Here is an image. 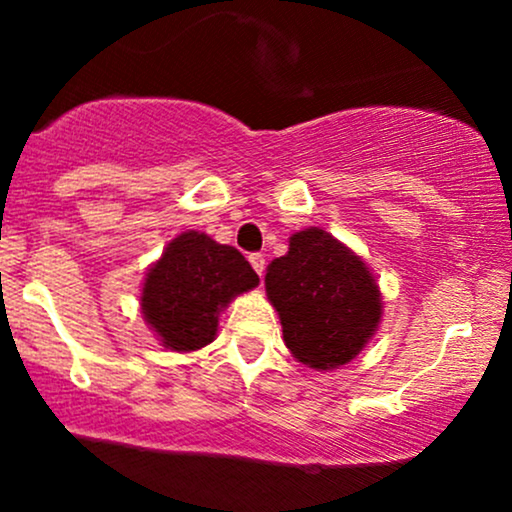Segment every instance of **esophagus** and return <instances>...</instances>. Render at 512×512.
I'll use <instances>...</instances> for the list:
<instances>
[{"mask_svg":"<svg viewBox=\"0 0 512 512\" xmlns=\"http://www.w3.org/2000/svg\"><path fill=\"white\" fill-rule=\"evenodd\" d=\"M248 260L252 264V269H255V272L262 276L264 274V264H267V262H264V255H260V252H252Z\"/></svg>","mask_w":512,"mask_h":512,"instance_id":"1","label":"esophagus"}]
</instances>
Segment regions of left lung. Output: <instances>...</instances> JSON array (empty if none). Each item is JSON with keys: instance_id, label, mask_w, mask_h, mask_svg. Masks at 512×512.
Listing matches in <instances>:
<instances>
[{"instance_id": "1", "label": "left lung", "mask_w": 512, "mask_h": 512, "mask_svg": "<svg viewBox=\"0 0 512 512\" xmlns=\"http://www.w3.org/2000/svg\"><path fill=\"white\" fill-rule=\"evenodd\" d=\"M264 286L289 351L317 370L356 358L383 315L366 262L322 228L293 233L289 252L267 267Z\"/></svg>"}]
</instances>
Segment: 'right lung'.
I'll use <instances>...</instances> for the list:
<instances>
[{
    "mask_svg": "<svg viewBox=\"0 0 512 512\" xmlns=\"http://www.w3.org/2000/svg\"><path fill=\"white\" fill-rule=\"evenodd\" d=\"M257 284L260 276L236 248L187 231L146 272L142 313L163 346L197 351L214 342L219 313L231 298Z\"/></svg>",
    "mask_w": 512,
    "mask_h": 512,
    "instance_id": "1",
    "label": "right lung"
}]
</instances>
